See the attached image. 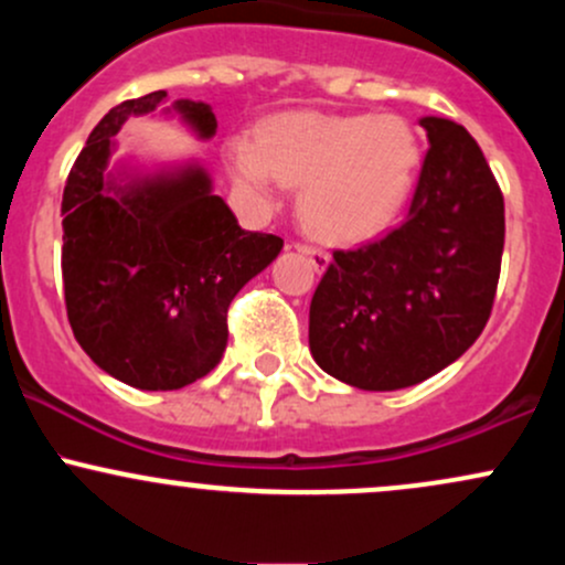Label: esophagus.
<instances>
[{
    "instance_id": "esophagus-1",
    "label": "esophagus",
    "mask_w": 565,
    "mask_h": 565,
    "mask_svg": "<svg viewBox=\"0 0 565 565\" xmlns=\"http://www.w3.org/2000/svg\"><path fill=\"white\" fill-rule=\"evenodd\" d=\"M297 252H302V255H308L310 265H313L316 270H323L329 265V252H323L321 246H313V244H297Z\"/></svg>"
}]
</instances>
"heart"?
Instances as JSON below:
<instances>
[{
    "instance_id": "b5f03b06",
    "label": "heart",
    "mask_w": 565,
    "mask_h": 565,
    "mask_svg": "<svg viewBox=\"0 0 565 565\" xmlns=\"http://www.w3.org/2000/svg\"><path fill=\"white\" fill-rule=\"evenodd\" d=\"M238 185L260 201L302 185L300 215L316 236L359 242L393 223L417 180L423 148L401 116L284 114L231 148Z\"/></svg>"
}]
</instances>
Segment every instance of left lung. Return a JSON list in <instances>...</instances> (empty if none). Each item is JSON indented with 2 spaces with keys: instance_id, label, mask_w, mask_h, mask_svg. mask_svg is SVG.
<instances>
[{
  "instance_id": "obj_1",
  "label": "left lung",
  "mask_w": 565,
  "mask_h": 565,
  "mask_svg": "<svg viewBox=\"0 0 565 565\" xmlns=\"http://www.w3.org/2000/svg\"><path fill=\"white\" fill-rule=\"evenodd\" d=\"M427 148L398 228L337 249L310 300V353L361 391L417 385L468 350L494 308L504 199L462 125L425 116Z\"/></svg>"
}]
</instances>
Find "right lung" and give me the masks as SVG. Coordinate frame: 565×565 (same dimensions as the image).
I'll return each mask as SVG.
<instances>
[{
  "label": "right lung",
  "mask_w": 565,
  "mask_h": 565,
  "mask_svg": "<svg viewBox=\"0 0 565 565\" xmlns=\"http://www.w3.org/2000/svg\"><path fill=\"white\" fill-rule=\"evenodd\" d=\"M167 93L125 100L97 121L63 191V291L68 323L103 372L140 391H178L210 374L228 345V308L284 242L244 231L201 167L121 185L108 178L114 135ZM174 111L201 138L217 119L206 103Z\"/></svg>",
  "instance_id": "1"
}]
</instances>
